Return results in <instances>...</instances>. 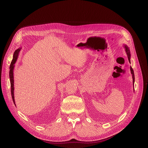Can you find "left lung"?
<instances>
[{
  "mask_svg": "<svg viewBox=\"0 0 148 148\" xmlns=\"http://www.w3.org/2000/svg\"><path fill=\"white\" fill-rule=\"evenodd\" d=\"M124 48L125 49V51L127 53V56H128V60L130 62V58H131V54H130V49H129V47H128L124 44ZM130 71H131V73L132 74V77H133V86H134V79H135V77H134V71L133 68H132L131 66H130Z\"/></svg>",
  "mask_w": 148,
  "mask_h": 148,
  "instance_id": "8db88e82",
  "label": "left lung"
}]
</instances>
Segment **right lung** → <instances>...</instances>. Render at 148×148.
I'll use <instances>...</instances> for the list:
<instances>
[{
  "label": "right lung",
  "instance_id": "right-lung-1",
  "mask_svg": "<svg viewBox=\"0 0 148 148\" xmlns=\"http://www.w3.org/2000/svg\"><path fill=\"white\" fill-rule=\"evenodd\" d=\"M21 50V48L18 49L15 51L14 55H13V59L12 60V62L11 63L10 66V83H11V95H12V98L13 100V102L14 104L15 105V100H14V68L15 66V64L16 62L18 56V54L19 52Z\"/></svg>",
  "mask_w": 148,
  "mask_h": 148
}]
</instances>
